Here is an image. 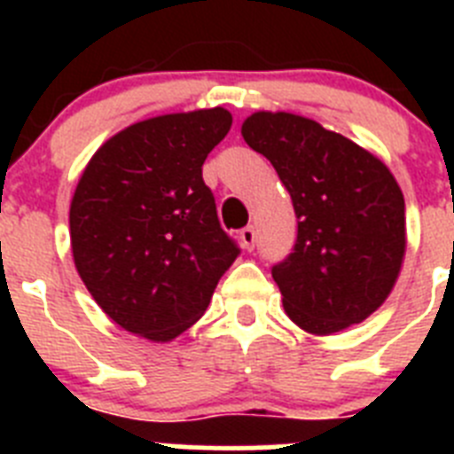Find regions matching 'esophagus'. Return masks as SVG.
<instances>
[{
  "mask_svg": "<svg viewBox=\"0 0 454 454\" xmlns=\"http://www.w3.org/2000/svg\"><path fill=\"white\" fill-rule=\"evenodd\" d=\"M240 240H243V247H246V250H254L256 231L252 224H247V227H243V230H240Z\"/></svg>",
  "mask_w": 454,
  "mask_h": 454,
  "instance_id": "obj_1",
  "label": "esophagus"
}]
</instances>
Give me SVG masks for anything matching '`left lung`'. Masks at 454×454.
<instances>
[{
	"label": "left lung",
	"mask_w": 454,
	"mask_h": 454,
	"mask_svg": "<svg viewBox=\"0 0 454 454\" xmlns=\"http://www.w3.org/2000/svg\"><path fill=\"white\" fill-rule=\"evenodd\" d=\"M277 170L298 215L272 266L288 318L311 334L362 323L387 300L404 256V198L377 156L314 120L259 111L240 129Z\"/></svg>",
	"instance_id": "1"
}]
</instances>
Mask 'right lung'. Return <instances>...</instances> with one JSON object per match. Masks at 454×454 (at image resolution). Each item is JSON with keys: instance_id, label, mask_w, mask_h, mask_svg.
<instances>
[{"instance_id": "1", "label": "right lung", "mask_w": 454, "mask_h": 454, "mask_svg": "<svg viewBox=\"0 0 454 454\" xmlns=\"http://www.w3.org/2000/svg\"><path fill=\"white\" fill-rule=\"evenodd\" d=\"M231 127L224 108L136 122L108 138L70 204L72 256L104 314L131 334L170 340L207 311L240 254L202 179Z\"/></svg>"}]
</instances>
